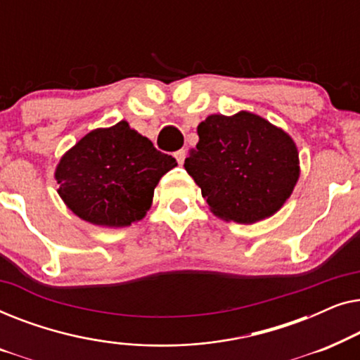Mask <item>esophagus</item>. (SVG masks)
Returning a JSON list of instances; mask_svg holds the SVG:
<instances>
[{
    "mask_svg": "<svg viewBox=\"0 0 360 360\" xmlns=\"http://www.w3.org/2000/svg\"><path fill=\"white\" fill-rule=\"evenodd\" d=\"M175 159H176V162H179V164L181 165L185 162V157H186V150L185 149H180V150H176L175 152Z\"/></svg>",
    "mask_w": 360,
    "mask_h": 360,
    "instance_id": "1",
    "label": "esophagus"
}]
</instances>
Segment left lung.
<instances>
[{
    "label": "left lung",
    "mask_w": 360,
    "mask_h": 360,
    "mask_svg": "<svg viewBox=\"0 0 360 360\" xmlns=\"http://www.w3.org/2000/svg\"><path fill=\"white\" fill-rule=\"evenodd\" d=\"M196 131L200 141L184 167L216 216L252 224L282 208L300 176L287 132L248 111L211 115Z\"/></svg>",
    "instance_id": "8db88e82"
}]
</instances>
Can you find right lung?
<instances>
[{
  "instance_id": "right-lung-1",
  "label": "right lung",
  "mask_w": 360,
  "mask_h": 360,
  "mask_svg": "<svg viewBox=\"0 0 360 360\" xmlns=\"http://www.w3.org/2000/svg\"><path fill=\"white\" fill-rule=\"evenodd\" d=\"M175 165L174 157L121 121L78 141L60 159L56 180L78 218L122 228L144 218L162 175Z\"/></svg>"
}]
</instances>
